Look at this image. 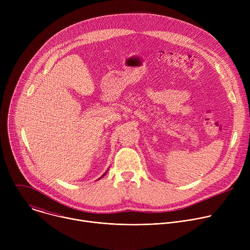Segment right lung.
<instances>
[{
    "mask_svg": "<svg viewBox=\"0 0 250 250\" xmlns=\"http://www.w3.org/2000/svg\"><path fill=\"white\" fill-rule=\"evenodd\" d=\"M106 172H108V170H106V171H105V172H104V174L101 176V178H103V177H104V176L106 174ZM101 178H99V179H101Z\"/></svg>",
    "mask_w": 250,
    "mask_h": 250,
    "instance_id": "add662e5",
    "label": "right lung"
}]
</instances>
